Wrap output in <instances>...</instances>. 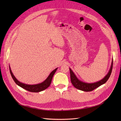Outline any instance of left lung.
Masks as SVG:
<instances>
[{
  "label": "left lung",
  "mask_w": 121,
  "mask_h": 121,
  "mask_svg": "<svg viewBox=\"0 0 121 121\" xmlns=\"http://www.w3.org/2000/svg\"><path fill=\"white\" fill-rule=\"evenodd\" d=\"M113 60L111 63V68H110V70L108 73L107 74V75L105 76L103 79H102L101 80L94 83H87L79 81V79L77 78V77L76 76L75 74H74L73 72L72 71L71 69L70 68L71 83L73 84V85L74 86V87H75L76 88L79 90H81V91H93L95 89L97 88V87H98L100 86H101L102 85L104 84L105 83H106V82L108 80V79L110 76V75H111V74Z\"/></svg>",
  "instance_id": "left-lung-1"
}]
</instances>
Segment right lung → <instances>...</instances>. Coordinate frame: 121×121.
<instances>
[{
    "label": "right lung",
    "instance_id": "add662e5",
    "mask_svg": "<svg viewBox=\"0 0 121 121\" xmlns=\"http://www.w3.org/2000/svg\"><path fill=\"white\" fill-rule=\"evenodd\" d=\"M57 69L58 68L55 69V70L51 72L50 74H49V75L48 76V78H46L43 82H42V83H41L40 84H36V85H27V84H25L24 83H21V82H19V81H17V79L15 78V76L13 75V74L12 71L11 70V69H10L9 66L10 74H11L12 78L13 79V81L15 82V83H16L18 86H19L21 87H22V88L25 89V90H26V91L30 92H40L41 91H43V90L46 89V88H47L48 87L50 86V85L51 83V81H52V77L54 74H55V73H56Z\"/></svg>",
    "mask_w": 121,
    "mask_h": 121
}]
</instances>
